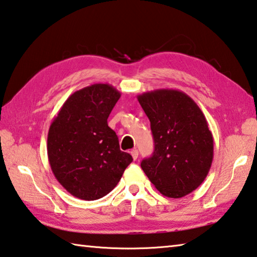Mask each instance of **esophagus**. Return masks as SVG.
<instances>
[{
  "label": "esophagus",
  "mask_w": 257,
  "mask_h": 257,
  "mask_svg": "<svg viewBox=\"0 0 257 257\" xmlns=\"http://www.w3.org/2000/svg\"><path fill=\"white\" fill-rule=\"evenodd\" d=\"M131 155H132V158L136 160V159H138V157H139V151L137 149H133L131 151Z\"/></svg>",
  "instance_id": "1"
}]
</instances>
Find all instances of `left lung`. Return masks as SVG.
Instances as JSON below:
<instances>
[{
  "label": "left lung",
  "mask_w": 257,
  "mask_h": 257,
  "mask_svg": "<svg viewBox=\"0 0 257 257\" xmlns=\"http://www.w3.org/2000/svg\"><path fill=\"white\" fill-rule=\"evenodd\" d=\"M150 120L155 151L141 168L161 194L179 199L199 187L213 160V137L200 107L186 93L158 89L138 96Z\"/></svg>",
  "instance_id": "left-lung-1"
}]
</instances>
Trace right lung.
Wrapping results in <instances>:
<instances>
[{"instance_id":"add662e5","label":"right lung","mask_w":257,"mask_h":257,"mask_svg":"<svg viewBox=\"0 0 257 257\" xmlns=\"http://www.w3.org/2000/svg\"><path fill=\"white\" fill-rule=\"evenodd\" d=\"M120 97L116 88L94 83L66 99L52 121L47 155L58 183L75 197L98 200L120 181L132 156L119 149L107 118Z\"/></svg>"}]
</instances>
